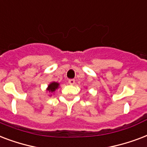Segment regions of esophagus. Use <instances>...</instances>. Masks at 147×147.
I'll use <instances>...</instances> for the list:
<instances>
[{
  "label": "esophagus",
  "instance_id": "34e87169",
  "mask_svg": "<svg viewBox=\"0 0 147 147\" xmlns=\"http://www.w3.org/2000/svg\"><path fill=\"white\" fill-rule=\"evenodd\" d=\"M68 83L70 84V85H74V84H75V80L74 79H70L69 80V81H68Z\"/></svg>",
  "mask_w": 147,
  "mask_h": 147
}]
</instances>
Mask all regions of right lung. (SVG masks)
Instances as JSON below:
<instances>
[{
    "label": "right lung",
    "instance_id": "1",
    "mask_svg": "<svg viewBox=\"0 0 147 147\" xmlns=\"http://www.w3.org/2000/svg\"><path fill=\"white\" fill-rule=\"evenodd\" d=\"M59 85L60 84L57 83V82H52L51 84H50L48 85V87H47V90H48L50 93H53V92L55 91L59 87Z\"/></svg>",
    "mask_w": 147,
    "mask_h": 147
}]
</instances>
